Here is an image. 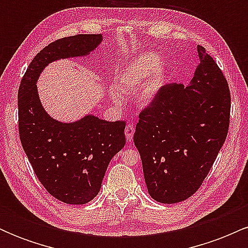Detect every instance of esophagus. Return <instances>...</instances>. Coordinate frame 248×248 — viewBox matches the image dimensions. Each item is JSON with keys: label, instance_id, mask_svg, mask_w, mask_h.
<instances>
[{"label": "esophagus", "instance_id": "34e87169", "mask_svg": "<svg viewBox=\"0 0 248 248\" xmlns=\"http://www.w3.org/2000/svg\"><path fill=\"white\" fill-rule=\"evenodd\" d=\"M134 132H135V129H134L133 124H127L126 128H124V134H126L128 142H132L134 138Z\"/></svg>", "mask_w": 248, "mask_h": 248}]
</instances>
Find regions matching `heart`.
I'll return each instance as SVG.
<instances>
[{"mask_svg":"<svg viewBox=\"0 0 248 248\" xmlns=\"http://www.w3.org/2000/svg\"><path fill=\"white\" fill-rule=\"evenodd\" d=\"M166 65L154 53H142L121 71L118 85L122 90H136V100L141 105L150 104L163 85ZM115 102L120 101L114 95Z\"/></svg>","mask_w":248,"mask_h":248,"instance_id":"b5f03b06","label":"heart"}]
</instances>
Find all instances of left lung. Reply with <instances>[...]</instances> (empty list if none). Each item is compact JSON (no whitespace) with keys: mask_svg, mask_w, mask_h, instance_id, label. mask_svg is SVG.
Returning <instances> with one entry per match:
<instances>
[{"mask_svg":"<svg viewBox=\"0 0 248 248\" xmlns=\"http://www.w3.org/2000/svg\"><path fill=\"white\" fill-rule=\"evenodd\" d=\"M197 51L191 85L162 86L134 133L148 192L160 203L183 202L197 191L229 132V84L205 49L198 45Z\"/></svg>","mask_w":248,"mask_h":248,"instance_id":"8db88e82","label":"left lung"}]
</instances>
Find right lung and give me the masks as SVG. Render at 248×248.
<instances>
[{
	"instance_id": "obj_1",
	"label": "right lung",
	"mask_w": 248,
	"mask_h": 248,
	"mask_svg": "<svg viewBox=\"0 0 248 248\" xmlns=\"http://www.w3.org/2000/svg\"><path fill=\"white\" fill-rule=\"evenodd\" d=\"M102 35H76L50 43L36 55L18 88V132L37 178L51 196L66 204H86L100 191L108 164L126 143L124 121L86 115L72 124L50 118L36 81L51 62L86 56Z\"/></svg>"
}]
</instances>
